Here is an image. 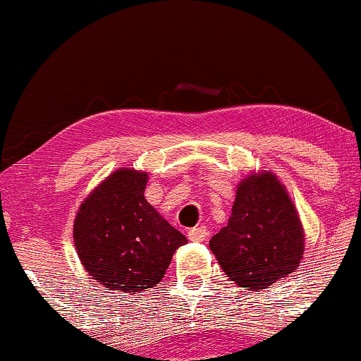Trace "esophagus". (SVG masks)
<instances>
[{"mask_svg":"<svg viewBox=\"0 0 361 361\" xmlns=\"http://www.w3.org/2000/svg\"><path fill=\"white\" fill-rule=\"evenodd\" d=\"M209 236V229L205 226H195V228L188 229V240L192 241H205Z\"/></svg>","mask_w":361,"mask_h":361,"instance_id":"obj_1","label":"esophagus"}]
</instances>
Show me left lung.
<instances>
[{"label": "left lung", "instance_id": "8db88e82", "mask_svg": "<svg viewBox=\"0 0 361 361\" xmlns=\"http://www.w3.org/2000/svg\"><path fill=\"white\" fill-rule=\"evenodd\" d=\"M209 245L226 276L250 291L265 290L298 267L305 245L302 223L274 174L240 183L228 226Z\"/></svg>", "mask_w": 361, "mask_h": 361}]
</instances>
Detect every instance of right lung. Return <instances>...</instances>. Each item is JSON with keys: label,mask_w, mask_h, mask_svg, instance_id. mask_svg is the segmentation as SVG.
<instances>
[{"label": "right lung", "mask_w": 361, "mask_h": 361, "mask_svg": "<svg viewBox=\"0 0 361 361\" xmlns=\"http://www.w3.org/2000/svg\"><path fill=\"white\" fill-rule=\"evenodd\" d=\"M147 174L118 169L77 214L73 240L89 274L114 291L137 293L164 277L173 253L187 243L144 199Z\"/></svg>", "instance_id": "right-lung-1"}]
</instances>
